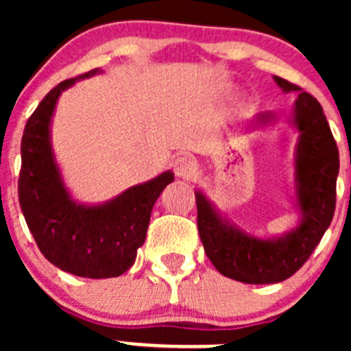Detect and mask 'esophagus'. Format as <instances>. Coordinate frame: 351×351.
<instances>
[{"label":"esophagus","instance_id":"obj_1","mask_svg":"<svg viewBox=\"0 0 351 351\" xmlns=\"http://www.w3.org/2000/svg\"><path fill=\"white\" fill-rule=\"evenodd\" d=\"M173 169L180 178H189L197 171V161L189 154H182L173 161Z\"/></svg>","mask_w":351,"mask_h":351}]
</instances>
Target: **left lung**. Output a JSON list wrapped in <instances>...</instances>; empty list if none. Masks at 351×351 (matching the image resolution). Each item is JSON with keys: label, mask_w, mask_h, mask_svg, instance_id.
I'll return each mask as SVG.
<instances>
[{"label": "left lung", "mask_w": 351, "mask_h": 351, "mask_svg": "<svg viewBox=\"0 0 351 351\" xmlns=\"http://www.w3.org/2000/svg\"><path fill=\"white\" fill-rule=\"evenodd\" d=\"M278 86L299 91L297 84L275 76ZM274 120L260 113L258 123ZM300 137L295 151L297 207L300 224L282 238L260 239L222 219L202 192H195L197 226L205 254L219 274L244 284H277L292 277L313 254L332 221L339 154L319 101L300 91L293 107Z\"/></svg>", "instance_id": "8db88e82"}]
</instances>
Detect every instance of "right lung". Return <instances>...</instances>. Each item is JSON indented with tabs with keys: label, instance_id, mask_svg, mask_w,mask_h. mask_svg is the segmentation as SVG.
Segmentation results:
<instances>
[{
	"label": "right lung",
	"instance_id": "add662e5",
	"mask_svg": "<svg viewBox=\"0 0 351 351\" xmlns=\"http://www.w3.org/2000/svg\"><path fill=\"white\" fill-rule=\"evenodd\" d=\"M100 69L52 88L28 119L22 137L19 200L40 253L67 274L110 278L125 274L146 239L151 210L175 180L165 171L101 205L76 204L62 183L51 146V119L62 91Z\"/></svg>",
	"mask_w": 351,
	"mask_h": 351
}]
</instances>
